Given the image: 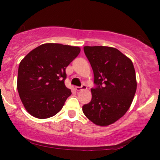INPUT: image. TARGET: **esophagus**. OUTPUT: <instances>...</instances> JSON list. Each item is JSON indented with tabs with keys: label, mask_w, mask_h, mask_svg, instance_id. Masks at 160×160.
Instances as JSON below:
<instances>
[{
	"label": "esophagus",
	"mask_w": 160,
	"mask_h": 160,
	"mask_svg": "<svg viewBox=\"0 0 160 160\" xmlns=\"http://www.w3.org/2000/svg\"><path fill=\"white\" fill-rule=\"evenodd\" d=\"M75 89H76L77 91H81V90H82V89H87V86H86V85H82L81 87H79V86H77V87L75 88Z\"/></svg>",
	"instance_id": "1"
}]
</instances>
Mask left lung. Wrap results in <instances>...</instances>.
Segmentation results:
<instances>
[{
    "label": "left lung",
    "mask_w": 160,
    "mask_h": 160,
    "mask_svg": "<svg viewBox=\"0 0 160 160\" xmlns=\"http://www.w3.org/2000/svg\"><path fill=\"white\" fill-rule=\"evenodd\" d=\"M94 73L97 87L91 89L92 100L82 112L93 123L107 126L123 117L131 106L137 89L132 60L113 47H83Z\"/></svg>",
    "instance_id": "8db88e82"
}]
</instances>
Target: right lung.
Here are the masks:
<instances>
[{"label": "right lung", "mask_w": 160, "mask_h": 160, "mask_svg": "<svg viewBox=\"0 0 160 160\" xmlns=\"http://www.w3.org/2000/svg\"><path fill=\"white\" fill-rule=\"evenodd\" d=\"M80 52L79 47L43 43L20 62L17 89L28 113L47 119L61 111L71 95L65 85V69Z\"/></svg>", "instance_id": "right-lung-1"}]
</instances>
